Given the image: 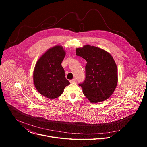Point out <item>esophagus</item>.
<instances>
[{
  "label": "esophagus",
  "mask_w": 147,
  "mask_h": 147,
  "mask_svg": "<svg viewBox=\"0 0 147 147\" xmlns=\"http://www.w3.org/2000/svg\"><path fill=\"white\" fill-rule=\"evenodd\" d=\"M70 82L71 83H72V82H76V78H74V79H73V80H70Z\"/></svg>",
  "instance_id": "esophagus-1"
}]
</instances>
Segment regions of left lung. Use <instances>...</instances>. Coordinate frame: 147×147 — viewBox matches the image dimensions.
I'll return each mask as SVG.
<instances>
[{
  "instance_id": "left-lung-1",
  "label": "left lung",
  "mask_w": 147,
  "mask_h": 147,
  "mask_svg": "<svg viewBox=\"0 0 147 147\" xmlns=\"http://www.w3.org/2000/svg\"><path fill=\"white\" fill-rule=\"evenodd\" d=\"M76 55L87 61L86 78L79 86L92 103L109 98L117 84V69L112 56L99 48L86 45L76 49Z\"/></svg>"
}]
</instances>
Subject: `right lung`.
I'll list each match as a JSON object with an SVG mask.
<instances>
[{
	"mask_svg": "<svg viewBox=\"0 0 147 147\" xmlns=\"http://www.w3.org/2000/svg\"><path fill=\"white\" fill-rule=\"evenodd\" d=\"M65 55L62 47L55 46L48 49L36 63L33 73L35 87L41 95L49 99L60 96L70 84L61 65Z\"/></svg>",
	"mask_w": 147,
	"mask_h": 147,
	"instance_id": "add662e5",
	"label": "right lung"
}]
</instances>
